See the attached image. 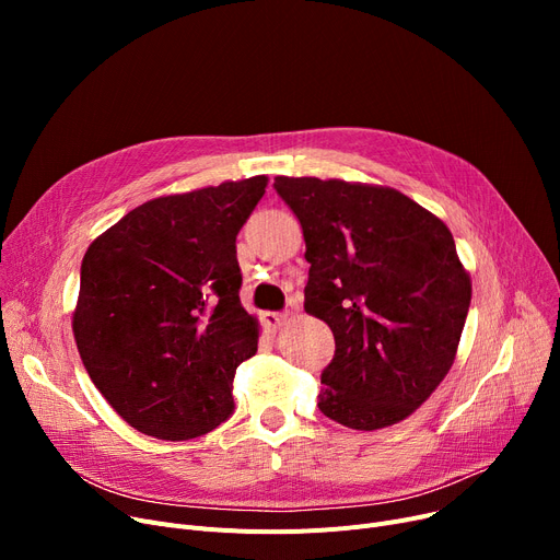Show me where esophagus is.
<instances>
[{"label":"esophagus","mask_w":560,"mask_h":560,"mask_svg":"<svg viewBox=\"0 0 560 560\" xmlns=\"http://www.w3.org/2000/svg\"><path fill=\"white\" fill-rule=\"evenodd\" d=\"M288 319V313H262V325L270 331H279Z\"/></svg>","instance_id":"1"}]
</instances>
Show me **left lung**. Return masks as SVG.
Returning <instances> with one entry per match:
<instances>
[{"label":"left lung","instance_id":"obj_1","mask_svg":"<svg viewBox=\"0 0 560 560\" xmlns=\"http://www.w3.org/2000/svg\"><path fill=\"white\" fill-rule=\"evenodd\" d=\"M275 188L304 231V308L336 338L319 410L359 431L406 420L454 365L472 300L452 231L388 186L275 176Z\"/></svg>","mask_w":560,"mask_h":560}]
</instances>
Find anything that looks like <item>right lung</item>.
<instances>
[{"mask_svg":"<svg viewBox=\"0 0 560 560\" xmlns=\"http://www.w3.org/2000/svg\"><path fill=\"white\" fill-rule=\"evenodd\" d=\"M265 186L258 174L150 199L88 247L74 340L97 390L140 433L190 440L233 413L235 368L258 349L235 235Z\"/></svg>","mask_w":560,"mask_h":560,"instance_id":"add662e5","label":"right lung"}]
</instances>
